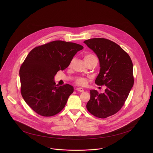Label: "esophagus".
I'll use <instances>...</instances> for the list:
<instances>
[{
  "label": "esophagus",
  "mask_w": 153,
  "mask_h": 153,
  "mask_svg": "<svg viewBox=\"0 0 153 153\" xmlns=\"http://www.w3.org/2000/svg\"><path fill=\"white\" fill-rule=\"evenodd\" d=\"M76 91H79V92H84V89L83 88H76Z\"/></svg>",
  "instance_id": "obj_1"
}]
</instances>
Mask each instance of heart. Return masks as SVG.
I'll return each instance as SVG.
<instances>
[{
  "instance_id": "heart-1",
  "label": "heart",
  "mask_w": 153,
  "mask_h": 153,
  "mask_svg": "<svg viewBox=\"0 0 153 153\" xmlns=\"http://www.w3.org/2000/svg\"><path fill=\"white\" fill-rule=\"evenodd\" d=\"M94 58H96V57L94 55H92V54H87L84 56V60H85V62H88V61H89L91 59H94ZM72 62H73V60L71 61V62L70 63V65L72 64ZM76 83L79 85H85L87 83V80L84 78H79L76 79Z\"/></svg>"
}]
</instances>
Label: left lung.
<instances>
[{
  "label": "left lung",
  "instance_id": "left-lung-1",
  "mask_svg": "<svg viewBox=\"0 0 153 153\" xmlns=\"http://www.w3.org/2000/svg\"><path fill=\"white\" fill-rule=\"evenodd\" d=\"M84 43L95 53L100 61L95 84L107 87L101 94L90 90L87 108L95 117L105 118L120 111L130 94L134 82L132 62L120 46L109 39L92 38Z\"/></svg>",
  "mask_w": 153,
  "mask_h": 153
}]
</instances>
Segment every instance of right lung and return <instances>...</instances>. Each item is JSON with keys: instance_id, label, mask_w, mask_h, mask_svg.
<instances>
[{"instance_id": "right-lung-1", "label": "right lung", "mask_w": 153, "mask_h": 153, "mask_svg": "<svg viewBox=\"0 0 153 153\" xmlns=\"http://www.w3.org/2000/svg\"><path fill=\"white\" fill-rule=\"evenodd\" d=\"M84 47L55 41L33 48L19 70L21 94L26 103L39 115L51 117L65 107L74 87H58L54 76L69 65L74 55Z\"/></svg>"}]
</instances>
